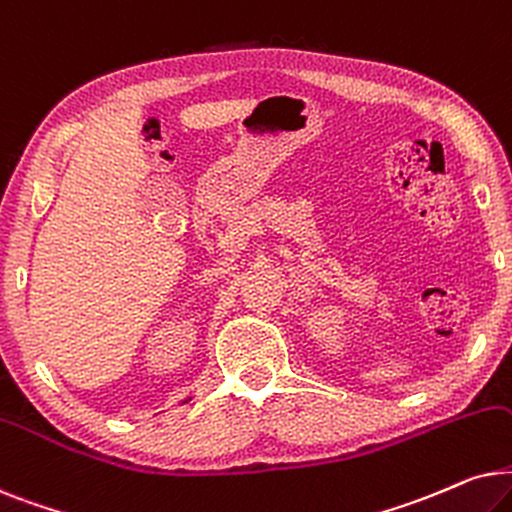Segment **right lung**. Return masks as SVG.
Returning a JSON list of instances; mask_svg holds the SVG:
<instances>
[{"label":"right lung","instance_id":"right-lung-1","mask_svg":"<svg viewBox=\"0 0 512 512\" xmlns=\"http://www.w3.org/2000/svg\"><path fill=\"white\" fill-rule=\"evenodd\" d=\"M185 403H187V400H185Z\"/></svg>","mask_w":512,"mask_h":512}]
</instances>
